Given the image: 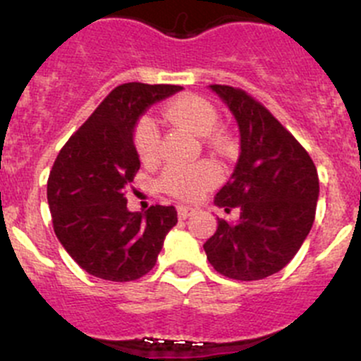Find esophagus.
<instances>
[{"label": "esophagus", "instance_id": "obj_1", "mask_svg": "<svg viewBox=\"0 0 361 361\" xmlns=\"http://www.w3.org/2000/svg\"><path fill=\"white\" fill-rule=\"evenodd\" d=\"M194 213H195V207L178 206V216H180V220H187V218L192 216Z\"/></svg>", "mask_w": 361, "mask_h": 361}]
</instances>
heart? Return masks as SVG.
Here are the masks:
<instances>
[{
    "instance_id": "b5f03b06",
    "label": "heart",
    "mask_w": 361,
    "mask_h": 361,
    "mask_svg": "<svg viewBox=\"0 0 361 361\" xmlns=\"http://www.w3.org/2000/svg\"><path fill=\"white\" fill-rule=\"evenodd\" d=\"M167 122L190 130L195 136H209L216 143H224L220 133H213L218 123V111L206 97L185 94L171 101L164 110ZM134 147L143 162L150 164L159 159L160 134L154 118L143 116L134 127ZM221 169L213 160H201L190 166H169L160 176V187L171 195L183 201H194L220 181Z\"/></svg>"
}]
</instances>
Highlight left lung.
I'll return each mask as SVG.
<instances>
[{"instance_id":"8db88e82","label":"left lung","mask_w":361,"mask_h":361,"mask_svg":"<svg viewBox=\"0 0 361 361\" xmlns=\"http://www.w3.org/2000/svg\"><path fill=\"white\" fill-rule=\"evenodd\" d=\"M228 106L241 134V154L218 207L241 209L238 224L218 220L204 251L214 271L257 281L281 271L307 238L316 214L319 181L302 145L245 90L209 85Z\"/></svg>"}]
</instances>
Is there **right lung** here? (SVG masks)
Returning a JSON list of instances; mask_svg holds the SVG:
<instances>
[{
  "mask_svg": "<svg viewBox=\"0 0 361 361\" xmlns=\"http://www.w3.org/2000/svg\"><path fill=\"white\" fill-rule=\"evenodd\" d=\"M180 85L130 82L113 89L57 155L47 183L54 232L85 272L106 281H134L154 269L174 206L127 209L126 187L140 171L134 127L152 104Z\"/></svg>",
  "mask_w": 361,
  "mask_h": 361,
  "instance_id": "1",
  "label": "right lung"
}]
</instances>
